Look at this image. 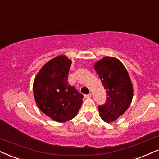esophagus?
<instances>
[{"label":"esophagus","instance_id":"1","mask_svg":"<svg viewBox=\"0 0 159 159\" xmlns=\"http://www.w3.org/2000/svg\"><path fill=\"white\" fill-rule=\"evenodd\" d=\"M91 96H92L91 93H89V94L84 95V98H91Z\"/></svg>","mask_w":159,"mask_h":159}]
</instances>
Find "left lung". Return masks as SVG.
Masks as SVG:
<instances>
[{
	"label": "left lung",
	"instance_id": "obj_1",
	"mask_svg": "<svg viewBox=\"0 0 159 159\" xmlns=\"http://www.w3.org/2000/svg\"><path fill=\"white\" fill-rule=\"evenodd\" d=\"M95 70L107 93L105 103L98 106L99 114L105 122L116 121L131 104L133 90L130 78L121 61L112 57L98 61Z\"/></svg>",
	"mask_w": 159,
	"mask_h": 159
}]
</instances>
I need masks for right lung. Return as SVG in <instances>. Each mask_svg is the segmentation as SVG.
Returning a JSON list of instances; mask_svg holds the SVG:
<instances>
[{
    "mask_svg": "<svg viewBox=\"0 0 159 159\" xmlns=\"http://www.w3.org/2000/svg\"><path fill=\"white\" fill-rule=\"evenodd\" d=\"M72 61L60 55L47 62L36 76L33 93L38 107L58 122L71 120L82 104L83 95L68 84Z\"/></svg>",
    "mask_w": 159,
    "mask_h": 159,
    "instance_id": "obj_1",
    "label": "right lung"
}]
</instances>
